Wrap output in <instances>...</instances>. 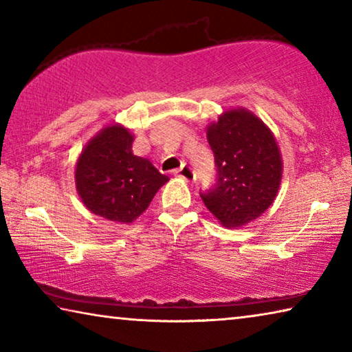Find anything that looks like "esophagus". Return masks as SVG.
<instances>
[{
	"instance_id": "34e87169",
	"label": "esophagus",
	"mask_w": 352,
	"mask_h": 352,
	"mask_svg": "<svg viewBox=\"0 0 352 352\" xmlns=\"http://www.w3.org/2000/svg\"><path fill=\"white\" fill-rule=\"evenodd\" d=\"M174 175L180 177V178H184V180H186V182H192L194 178H195L194 170H192V168H190L189 164H183L182 168L175 169V170H174Z\"/></svg>"
}]
</instances>
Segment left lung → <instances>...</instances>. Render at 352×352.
<instances>
[{
  "mask_svg": "<svg viewBox=\"0 0 352 352\" xmlns=\"http://www.w3.org/2000/svg\"><path fill=\"white\" fill-rule=\"evenodd\" d=\"M216 182L200 197L225 226L259 217L276 197L281 153L265 124L247 110H230L208 127Z\"/></svg>",
  "mask_w": 352,
  "mask_h": 352,
  "instance_id": "1",
  "label": "left lung"
}]
</instances>
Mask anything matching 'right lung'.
Instances as JSON below:
<instances>
[{
	"label": "right lung",
	"mask_w": 352,
	"mask_h": 352,
	"mask_svg": "<svg viewBox=\"0 0 352 352\" xmlns=\"http://www.w3.org/2000/svg\"><path fill=\"white\" fill-rule=\"evenodd\" d=\"M133 136L121 126L105 127L77 160L76 186L98 216L130 223L151 205L169 180L146 158L132 153Z\"/></svg>",
	"instance_id": "add662e5"
}]
</instances>
